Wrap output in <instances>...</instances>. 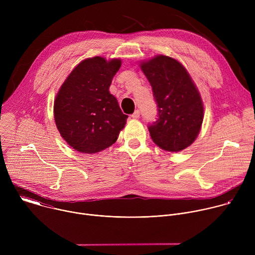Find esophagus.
<instances>
[{
    "instance_id": "esophagus-1",
    "label": "esophagus",
    "mask_w": 255,
    "mask_h": 255,
    "mask_svg": "<svg viewBox=\"0 0 255 255\" xmlns=\"http://www.w3.org/2000/svg\"><path fill=\"white\" fill-rule=\"evenodd\" d=\"M131 117L134 118V119H138V118L140 117V112H139V110H136V111L131 115Z\"/></svg>"
}]
</instances>
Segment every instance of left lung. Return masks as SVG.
I'll return each mask as SVG.
<instances>
[{
    "label": "left lung",
    "mask_w": 255,
    "mask_h": 255,
    "mask_svg": "<svg viewBox=\"0 0 255 255\" xmlns=\"http://www.w3.org/2000/svg\"><path fill=\"white\" fill-rule=\"evenodd\" d=\"M152 88L157 118L148 124L152 141L165 151L183 150L196 140L204 119L201 96L177 60L157 55L141 63Z\"/></svg>",
    "instance_id": "obj_1"
}]
</instances>
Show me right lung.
<instances>
[{"label": "right lung", "mask_w": 255, "mask_h": 255, "mask_svg": "<svg viewBox=\"0 0 255 255\" xmlns=\"http://www.w3.org/2000/svg\"><path fill=\"white\" fill-rule=\"evenodd\" d=\"M120 66V59L88 58L61 86L54 101V120L60 135L74 149L92 154L118 139L128 116L109 88Z\"/></svg>", "instance_id": "1"}]
</instances>
